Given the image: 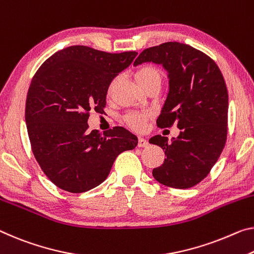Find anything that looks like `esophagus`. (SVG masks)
Returning <instances> with one entry per match:
<instances>
[{
	"mask_svg": "<svg viewBox=\"0 0 254 254\" xmlns=\"http://www.w3.org/2000/svg\"><path fill=\"white\" fill-rule=\"evenodd\" d=\"M149 142L147 141L146 139L142 138V136H139V141H138V146L141 147V148H144V147H148Z\"/></svg>",
	"mask_w": 254,
	"mask_h": 254,
	"instance_id": "1",
	"label": "esophagus"
}]
</instances>
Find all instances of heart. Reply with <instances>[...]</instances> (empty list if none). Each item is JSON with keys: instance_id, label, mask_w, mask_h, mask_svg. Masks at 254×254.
Listing matches in <instances>:
<instances>
[{"instance_id": "obj_1", "label": "heart", "mask_w": 254, "mask_h": 254, "mask_svg": "<svg viewBox=\"0 0 254 254\" xmlns=\"http://www.w3.org/2000/svg\"><path fill=\"white\" fill-rule=\"evenodd\" d=\"M135 81L140 87H144L146 84L152 82H162V74L154 66H142L135 72ZM148 114L146 113H131L126 116V122L134 130H141L146 123Z\"/></svg>"}]
</instances>
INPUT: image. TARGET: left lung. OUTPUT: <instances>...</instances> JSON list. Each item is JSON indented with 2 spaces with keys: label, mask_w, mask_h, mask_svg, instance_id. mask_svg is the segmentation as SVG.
Returning a JSON list of instances; mask_svg holds the SVG:
<instances>
[{
  "label": "left lung",
  "mask_w": 254,
  "mask_h": 254,
  "mask_svg": "<svg viewBox=\"0 0 254 254\" xmlns=\"http://www.w3.org/2000/svg\"><path fill=\"white\" fill-rule=\"evenodd\" d=\"M146 62L167 71L168 92L157 126L175 123L181 130L171 141L159 134L149 139L166 155L152 176L166 187L192 188L208 175L226 142L228 92L224 76L208 55L178 42L147 48L133 65Z\"/></svg>",
  "instance_id": "8db88e82"
}]
</instances>
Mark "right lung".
Instances as JSON below:
<instances>
[{
	"label": "right lung",
	"instance_id": "right-lung-1",
	"mask_svg": "<svg viewBox=\"0 0 254 254\" xmlns=\"http://www.w3.org/2000/svg\"><path fill=\"white\" fill-rule=\"evenodd\" d=\"M136 52L112 54L75 45L56 52L31 80L26 124L34 156L45 175L64 191L81 193L107 179L116 157L138 138L122 127L88 130L89 111H103L112 80Z\"/></svg>",
	"mask_w": 254,
	"mask_h": 254
}]
</instances>
